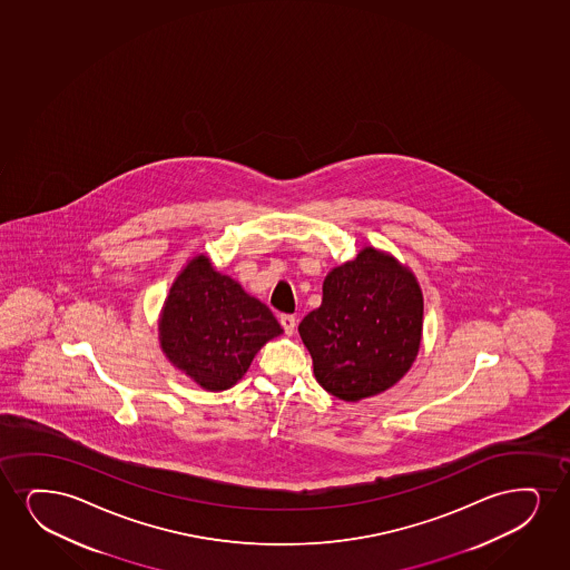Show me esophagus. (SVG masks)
Masks as SVG:
<instances>
[{
  "instance_id": "obj_1",
  "label": "esophagus",
  "mask_w": 570,
  "mask_h": 570,
  "mask_svg": "<svg viewBox=\"0 0 570 570\" xmlns=\"http://www.w3.org/2000/svg\"><path fill=\"white\" fill-rule=\"evenodd\" d=\"M279 322H282V327L283 330H285V333H287V335H293V333H295V316H291V314H282V316H279Z\"/></svg>"
}]
</instances>
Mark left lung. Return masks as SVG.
I'll return each instance as SVG.
<instances>
[{
  "label": "left lung",
  "mask_w": 570,
  "mask_h": 570,
  "mask_svg": "<svg viewBox=\"0 0 570 570\" xmlns=\"http://www.w3.org/2000/svg\"><path fill=\"white\" fill-rule=\"evenodd\" d=\"M424 303L414 275L395 258L364 248L332 269L322 306L298 332L317 383L354 403L390 390L416 358Z\"/></svg>",
  "instance_id": "1"
}]
</instances>
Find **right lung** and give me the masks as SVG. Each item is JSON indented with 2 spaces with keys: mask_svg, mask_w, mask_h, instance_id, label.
I'll use <instances>...</instances> for the list:
<instances>
[{
  "mask_svg": "<svg viewBox=\"0 0 570 570\" xmlns=\"http://www.w3.org/2000/svg\"><path fill=\"white\" fill-rule=\"evenodd\" d=\"M282 332L266 304L214 272L206 256L183 269L159 320L167 358L209 391L235 385L259 346Z\"/></svg>",
  "mask_w": 570,
  "mask_h": 570,
  "instance_id": "1",
  "label": "right lung"
}]
</instances>
